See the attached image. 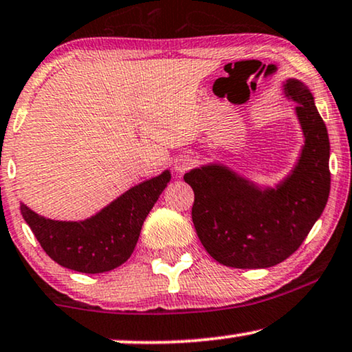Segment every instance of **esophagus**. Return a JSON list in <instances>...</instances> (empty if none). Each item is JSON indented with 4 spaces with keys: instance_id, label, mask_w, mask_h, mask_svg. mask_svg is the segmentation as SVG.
<instances>
[{
    "instance_id": "obj_1",
    "label": "esophagus",
    "mask_w": 352,
    "mask_h": 352,
    "mask_svg": "<svg viewBox=\"0 0 352 352\" xmlns=\"http://www.w3.org/2000/svg\"><path fill=\"white\" fill-rule=\"evenodd\" d=\"M191 166H193V159L188 157V156H184V157L177 159V161H175V170L180 172V173L188 170Z\"/></svg>"
}]
</instances>
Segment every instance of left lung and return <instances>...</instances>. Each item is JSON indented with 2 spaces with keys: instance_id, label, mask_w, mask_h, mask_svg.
Masks as SVG:
<instances>
[{
  "instance_id": "left-lung-1",
  "label": "left lung",
  "mask_w": 352,
  "mask_h": 352,
  "mask_svg": "<svg viewBox=\"0 0 352 352\" xmlns=\"http://www.w3.org/2000/svg\"><path fill=\"white\" fill-rule=\"evenodd\" d=\"M288 96L306 137L301 159L277 190H256L222 166L185 173L195 191L196 233L210 257L235 269H264L288 259L320 217L330 195V142L307 87L288 80Z\"/></svg>"
}]
</instances>
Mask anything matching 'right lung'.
<instances>
[{"instance_id":"add662e5","label":"right lung","mask_w":352,"mask_h":352,"mask_svg":"<svg viewBox=\"0 0 352 352\" xmlns=\"http://www.w3.org/2000/svg\"><path fill=\"white\" fill-rule=\"evenodd\" d=\"M170 173L143 182L95 217L83 222H59L35 214L27 206L21 212L34 235L54 262L82 274H102L124 264L137 246L142 225Z\"/></svg>"}]
</instances>
